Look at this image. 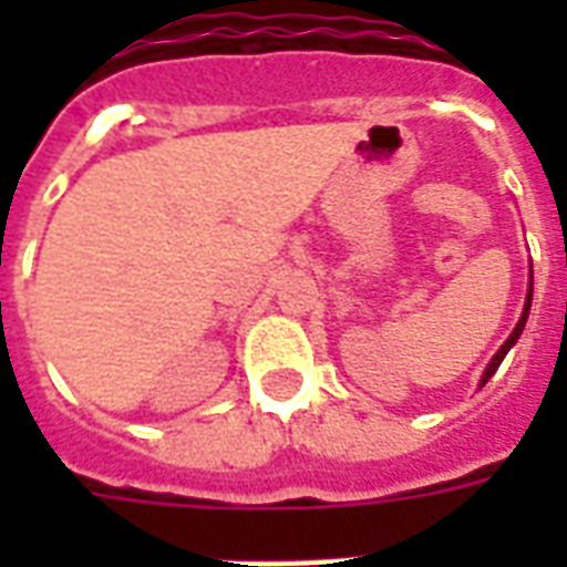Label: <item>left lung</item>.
Wrapping results in <instances>:
<instances>
[{
    "label": "left lung",
    "instance_id": "8db88e82",
    "mask_svg": "<svg viewBox=\"0 0 567 567\" xmlns=\"http://www.w3.org/2000/svg\"><path fill=\"white\" fill-rule=\"evenodd\" d=\"M529 302H533V282H529L527 306H524V315H520L518 327L512 329V336L506 338V344H503L501 350H497V355H494V359H492V364H488V368H485V373H483V385H485V382H488V379L494 377V373H497V368H501V362H503V359H506V353H509L512 347H515V341H518V338H520V332H524V323H527V315H529Z\"/></svg>",
    "mask_w": 567,
    "mask_h": 567
}]
</instances>
